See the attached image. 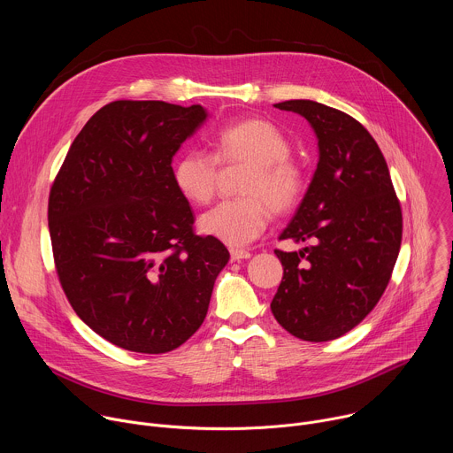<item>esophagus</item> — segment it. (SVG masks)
Masks as SVG:
<instances>
[{
    "label": "esophagus",
    "mask_w": 453,
    "mask_h": 453,
    "mask_svg": "<svg viewBox=\"0 0 453 453\" xmlns=\"http://www.w3.org/2000/svg\"><path fill=\"white\" fill-rule=\"evenodd\" d=\"M250 252L249 250H240V249H233L231 250V260L233 262H240V260H249Z\"/></svg>",
    "instance_id": "34e87169"
}]
</instances>
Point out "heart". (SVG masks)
<instances>
[{"label":"heart","instance_id":"b5f03b06","mask_svg":"<svg viewBox=\"0 0 453 453\" xmlns=\"http://www.w3.org/2000/svg\"><path fill=\"white\" fill-rule=\"evenodd\" d=\"M219 161H247L252 170L243 191L250 197L226 199L203 213L204 234L231 247H243L260 236L271 208L292 210L304 188L301 170L288 159L292 147L281 128L267 119H242L222 127L213 138ZM217 159L203 150H188L173 163L172 177L180 196L191 203H208L215 193Z\"/></svg>","mask_w":453,"mask_h":453}]
</instances>
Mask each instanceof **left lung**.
Masks as SVG:
<instances>
[{
	"instance_id": "8db88e82",
	"label": "left lung",
	"mask_w": 453,
	"mask_h": 453,
	"mask_svg": "<svg viewBox=\"0 0 453 453\" xmlns=\"http://www.w3.org/2000/svg\"><path fill=\"white\" fill-rule=\"evenodd\" d=\"M274 107L310 123L319 161L280 234L310 245L274 250L283 280L271 310L294 337L326 342L353 330L381 297L402 245V210L381 150L355 118L313 100Z\"/></svg>"
}]
</instances>
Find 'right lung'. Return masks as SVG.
Instances as JSON below:
<instances>
[{
    "label": "right lung",
    "instance_id": "obj_1",
    "mask_svg": "<svg viewBox=\"0 0 453 453\" xmlns=\"http://www.w3.org/2000/svg\"><path fill=\"white\" fill-rule=\"evenodd\" d=\"M203 105L118 100L96 111L50 191L48 227L60 285L86 325L118 348L166 353L206 319L229 262L193 233L172 161L208 119Z\"/></svg>",
    "mask_w": 453,
    "mask_h": 453
}]
</instances>
